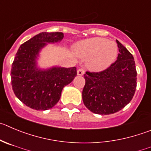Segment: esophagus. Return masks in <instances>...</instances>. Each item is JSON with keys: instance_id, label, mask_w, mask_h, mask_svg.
Instances as JSON below:
<instances>
[{"instance_id": "esophagus-1", "label": "esophagus", "mask_w": 151, "mask_h": 151, "mask_svg": "<svg viewBox=\"0 0 151 151\" xmlns=\"http://www.w3.org/2000/svg\"><path fill=\"white\" fill-rule=\"evenodd\" d=\"M85 71H84V69L83 68H79L77 70V74L78 75H83Z\"/></svg>"}]
</instances>
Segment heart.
<instances>
[{"label":"heart","mask_w":151,"mask_h":151,"mask_svg":"<svg viewBox=\"0 0 151 151\" xmlns=\"http://www.w3.org/2000/svg\"><path fill=\"white\" fill-rule=\"evenodd\" d=\"M74 51L80 58H87L86 65L88 68L101 71L115 61L118 47L113 41L95 37L77 42L74 47Z\"/></svg>","instance_id":"heart-1"}]
</instances>
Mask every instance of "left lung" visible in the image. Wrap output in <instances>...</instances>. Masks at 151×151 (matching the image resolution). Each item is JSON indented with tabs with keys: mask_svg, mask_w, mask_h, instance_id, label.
Masks as SVG:
<instances>
[{
	"mask_svg": "<svg viewBox=\"0 0 151 151\" xmlns=\"http://www.w3.org/2000/svg\"><path fill=\"white\" fill-rule=\"evenodd\" d=\"M116 42L119 50L116 61L104 71H86L84 74L83 101L87 109L95 114L118 112L130 102L136 91L134 58L121 42Z\"/></svg>",
	"mask_w": 151,
	"mask_h": 151,
	"instance_id": "obj_1",
	"label": "left lung"
}]
</instances>
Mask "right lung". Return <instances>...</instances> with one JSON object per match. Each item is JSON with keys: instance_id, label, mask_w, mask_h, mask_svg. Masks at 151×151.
<instances>
[{"instance_id": "obj_1", "label": "right lung", "mask_w": 151, "mask_h": 151, "mask_svg": "<svg viewBox=\"0 0 151 151\" xmlns=\"http://www.w3.org/2000/svg\"><path fill=\"white\" fill-rule=\"evenodd\" d=\"M61 32H42L20 46L11 69L12 86L15 96L36 110H47L60 101L63 88L77 76V68L53 67L38 68L36 59L47 43L60 42Z\"/></svg>"}]
</instances>
